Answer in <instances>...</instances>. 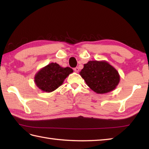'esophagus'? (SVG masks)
<instances>
[{
  "mask_svg": "<svg viewBox=\"0 0 149 149\" xmlns=\"http://www.w3.org/2000/svg\"><path fill=\"white\" fill-rule=\"evenodd\" d=\"M74 70L75 72H78L79 71V68L78 67H75L74 68Z\"/></svg>",
  "mask_w": 149,
  "mask_h": 149,
  "instance_id": "obj_1",
  "label": "esophagus"
}]
</instances>
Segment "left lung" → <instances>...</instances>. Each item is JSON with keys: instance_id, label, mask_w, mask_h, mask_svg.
Here are the masks:
<instances>
[{"instance_id": "obj_1", "label": "left lung", "mask_w": 149, "mask_h": 149, "mask_svg": "<svg viewBox=\"0 0 149 149\" xmlns=\"http://www.w3.org/2000/svg\"><path fill=\"white\" fill-rule=\"evenodd\" d=\"M91 90L98 94L114 90L120 80L118 72L106 61H90L79 72Z\"/></svg>"}]
</instances>
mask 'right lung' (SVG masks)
<instances>
[{
  "instance_id": "add662e5",
  "label": "right lung",
  "mask_w": 149,
  "mask_h": 149,
  "mask_svg": "<svg viewBox=\"0 0 149 149\" xmlns=\"http://www.w3.org/2000/svg\"><path fill=\"white\" fill-rule=\"evenodd\" d=\"M73 72L71 68H63L58 63H51L36 73L34 83L44 92H52L62 85L65 79Z\"/></svg>"
}]
</instances>
